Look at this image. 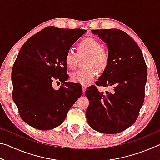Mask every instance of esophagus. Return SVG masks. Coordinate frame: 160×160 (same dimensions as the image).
<instances>
[{"label":"esophagus","instance_id":"1","mask_svg":"<svg viewBox=\"0 0 160 160\" xmlns=\"http://www.w3.org/2000/svg\"><path fill=\"white\" fill-rule=\"evenodd\" d=\"M82 92L85 93V92L87 89V86L86 85H82Z\"/></svg>","mask_w":160,"mask_h":160}]
</instances>
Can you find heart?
<instances>
[{
    "mask_svg": "<svg viewBox=\"0 0 160 160\" xmlns=\"http://www.w3.org/2000/svg\"><path fill=\"white\" fill-rule=\"evenodd\" d=\"M87 56L83 66L85 68L78 70L70 75L72 82L86 85L92 81L99 72L107 68L109 62V54L102 47L100 42L93 38H86L78 44V52L69 49L65 57V62L68 68L73 70L77 66L78 58Z\"/></svg>",
    "mask_w": 160,
    "mask_h": 160,
    "instance_id": "b5f03b06",
    "label": "heart"
}]
</instances>
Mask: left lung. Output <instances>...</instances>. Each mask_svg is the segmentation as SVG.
I'll return each instance as SVG.
<instances>
[{
    "label": "left lung",
    "instance_id": "obj_1",
    "mask_svg": "<svg viewBox=\"0 0 160 160\" xmlns=\"http://www.w3.org/2000/svg\"><path fill=\"white\" fill-rule=\"evenodd\" d=\"M108 47L109 62L97 85L113 90L100 92L94 86L85 92L90 102L86 118L92 128L114 134L129 128L136 121L144 102L148 71L138 45L118 29H92Z\"/></svg>",
    "mask_w": 160,
    "mask_h": 160
}]
</instances>
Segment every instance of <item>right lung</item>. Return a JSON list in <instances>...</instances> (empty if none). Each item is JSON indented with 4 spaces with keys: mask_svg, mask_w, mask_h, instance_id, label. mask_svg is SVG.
<instances>
[{
    "mask_svg": "<svg viewBox=\"0 0 160 160\" xmlns=\"http://www.w3.org/2000/svg\"><path fill=\"white\" fill-rule=\"evenodd\" d=\"M86 31L47 27L20 48L12 70V99L28 125L42 131L60 126L82 95L80 85L65 82L68 79L65 57ZM54 79L65 84L58 91L52 88Z\"/></svg>",
    "mask_w": 160,
    "mask_h": 160,
    "instance_id": "right-lung-1",
    "label": "right lung"
}]
</instances>
